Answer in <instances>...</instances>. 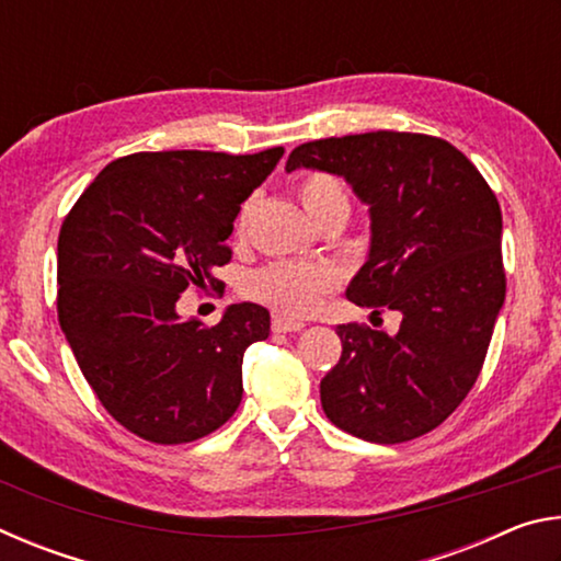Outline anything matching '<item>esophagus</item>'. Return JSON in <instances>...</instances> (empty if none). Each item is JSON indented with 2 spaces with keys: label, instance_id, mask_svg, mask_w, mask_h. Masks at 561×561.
<instances>
[{
  "label": "esophagus",
  "instance_id": "1",
  "mask_svg": "<svg viewBox=\"0 0 561 561\" xmlns=\"http://www.w3.org/2000/svg\"><path fill=\"white\" fill-rule=\"evenodd\" d=\"M304 321H297V319H289V317H282V314H274L272 317V331L274 334H291V331H301Z\"/></svg>",
  "mask_w": 561,
  "mask_h": 561
}]
</instances>
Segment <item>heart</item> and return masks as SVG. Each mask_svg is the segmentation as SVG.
<instances>
[{"mask_svg":"<svg viewBox=\"0 0 561 561\" xmlns=\"http://www.w3.org/2000/svg\"><path fill=\"white\" fill-rule=\"evenodd\" d=\"M299 197L304 210L311 220H319L321 215L336 207L348 210V197L334 175L311 173L299 183ZM252 201L242 205L237 217V237H244L247 220L252 213ZM336 287L334 270L324 264H304V262H272L267 267L250 274L244 289L252 299H257L267 307L291 317H307L319 307L324 294Z\"/></svg>","mask_w":561,"mask_h":561,"instance_id":"1","label":"heart"}]
</instances>
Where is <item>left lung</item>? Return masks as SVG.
<instances>
[{
    "instance_id": "left-lung-1",
    "label": "left lung",
    "mask_w": 561,
    "mask_h": 561,
    "mask_svg": "<svg viewBox=\"0 0 561 561\" xmlns=\"http://www.w3.org/2000/svg\"><path fill=\"white\" fill-rule=\"evenodd\" d=\"M297 168L341 175L368 205L371 250L346 297L403 317L393 336L336 327L344 351L321 378V408L368 443L431 433L478 381L505 301L495 193L458 148L423 133L311 140L289 153L287 173Z\"/></svg>"
}]
</instances>
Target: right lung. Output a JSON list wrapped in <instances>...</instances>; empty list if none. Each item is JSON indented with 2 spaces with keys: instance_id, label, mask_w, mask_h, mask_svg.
<instances>
[{
  "instance_id": "add662e5",
  "label": "right lung",
  "mask_w": 561,
  "mask_h": 561,
  "mask_svg": "<svg viewBox=\"0 0 561 561\" xmlns=\"http://www.w3.org/2000/svg\"><path fill=\"white\" fill-rule=\"evenodd\" d=\"M282 156L133 153L103 168L66 215L59 324L101 405L138 438L193 443L240 405L242 356L270 336V311L232 304L205 327L175 304L190 287H215L240 205Z\"/></svg>"
}]
</instances>
